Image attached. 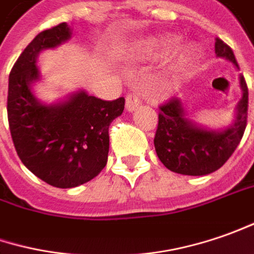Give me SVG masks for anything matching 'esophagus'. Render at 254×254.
<instances>
[{
    "mask_svg": "<svg viewBox=\"0 0 254 254\" xmlns=\"http://www.w3.org/2000/svg\"><path fill=\"white\" fill-rule=\"evenodd\" d=\"M142 104V101L139 98V95L137 94H127V110L129 112H133V111L139 107Z\"/></svg>",
    "mask_w": 254,
    "mask_h": 254,
    "instance_id": "1",
    "label": "esophagus"
}]
</instances>
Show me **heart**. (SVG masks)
I'll use <instances>...</instances> for the list:
<instances>
[{"mask_svg":"<svg viewBox=\"0 0 254 254\" xmlns=\"http://www.w3.org/2000/svg\"><path fill=\"white\" fill-rule=\"evenodd\" d=\"M176 43V40L173 39V38H166V39L162 40H149V42H146L143 45V52L147 55V56H152V57H159L163 56V55H166L171 48H173V45ZM192 53V49L187 48L184 49V52H183V59H187L190 55Z\"/></svg>","mask_w":254,"mask_h":254,"instance_id":"obj_1","label":"heart"}]
</instances>
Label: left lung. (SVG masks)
Listing matches in <instances>:
<instances>
[{
    "label": "left lung",
    "instance_id": "left-lung-1",
    "mask_svg": "<svg viewBox=\"0 0 254 254\" xmlns=\"http://www.w3.org/2000/svg\"><path fill=\"white\" fill-rule=\"evenodd\" d=\"M215 53L239 68L232 49L218 38ZM239 78L242 98L236 105L235 122L221 130L206 129L190 121L179 98L160 105L154 149L169 170L184 176H205L221 169L231 157L248 125L249 91L245 77Z\"/></svg>",
    "mask_w": 254,
    "mask_h": 254
}]
</instances>
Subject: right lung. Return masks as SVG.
Wrapping results in <instances>:
<instances>
[{"mask_svg":"<svg viewBox=\"0 0 254 254\" xmlns=\"http://www.w3.org/2000/svg\"><path fill=\"white\" fill-rule=\"evenodd\" d=\"M66 22L40 32L13 64L8 83V122L21 162L36 177L57 188H73L97 177L110 152L111 122L124 112L125 98L104 101L78 91L46 105L32 92L40 78L42 50L70 39Z\"/></svg>","mask_w":254,"mask_h":254,"instance_id":"obj_1","label":"right lung"}]
</instances>
